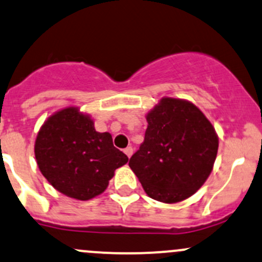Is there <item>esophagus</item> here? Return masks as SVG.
<instances>
[{"instance_id":"1","label":"esophagus","mask_w":262,"mask_h":262,"mask_svg":"<svg viewBox=\"0 0 262 262\" xmlns=\"http://www.w3.org/2000/svg\"><path fill=\"white\" fill-rule=\"evenodd\" d=\"M124 153L126 154V157L130 158L132 155H133V148H132V146H126L124 149Z\"/></svg>"}]
</instances>
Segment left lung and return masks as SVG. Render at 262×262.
<instances>
[{"mask_svg":"<svg viewBox=\"0 0 262 262\" xmlns=\"http://www.w3.org/2000/svg\"><path fill=\"white\" fill-rule=\"evenodd\" d=\"M144 142L129 160L148 196L166 204L190 198L210 175L219 138L191 102L164 97L146 114Z\"/></svg>","mask_w":262,"mask_h":262,"instance_id":"8db88e82","label":"left lung"}]
</instances>
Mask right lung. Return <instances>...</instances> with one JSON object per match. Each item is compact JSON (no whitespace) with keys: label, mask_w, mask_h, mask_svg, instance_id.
Here are the masks:
<instances>
[{"label":"right lung","mask_w":262,"mask_h":262,"mask_svg":"<svg viewBox=\"0 0 262 262\" xmlns=\"http://www.w3.org/2000/svg\"><path fill=\"white\" fill-rule=\"evenodd\" d=\"M34 155L48 183L77 200L102 194L116 169L128 162L111 134L97 132L93 119L77 107L61 109L43 123Z\"/></svg>","instance_id":"right-lung-1"}]
</instances>
